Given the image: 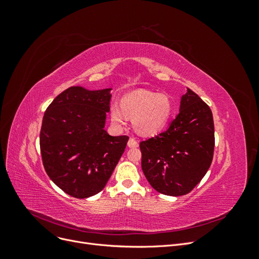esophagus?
Masks as SVG:
<instances>
[{
	"mask_svg": "<svg viewBox=\"0 0 259 259\" xmlns=\"http://www.w3.org/2000/svg\"><path fill=\"white\" fill-rule=\"evenodd\" d=\"M127 147L128 148H137L138 147V143L135 138H130L128 143H127Z\"/></svg>",
	"mask_w": 259,
	"mask_h": 259,
	"instance_id": "obj_1",
	"label": "esophagus"
}]
</instances>
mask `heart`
<instances>
[{
	"label": "heart",
	"mask_w": 259,
	"mask_h": 259,
	"mask_svg": "<svg viewBox=\"0 0 259 259\" xmlns=\"http://www.w3.org/2000/svg\"><path fill=\"white\" fill-rule=\"evenodd\" d=\"M173 113V101L167 95L146 90H138L125 95L121 108L111 107V120L116 125L126 123V116L133 117V126L143 136L155 135L165 127Z\"/></svg>",
	"instance_id": "heart-1"
}]
</instances>
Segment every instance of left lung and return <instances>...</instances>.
<instances>
[{
  "label": "left lung",
  "instance_id": "1",
  "mask_svg": "<svg viewBox=\"0 0 259 259\" xmlns=\"http://www.w3.org/2000/svg\"><path fill=\"white\" fill-rule=\"evenodd\" d=\"M213 114L187 89L166 131L140 142L142 168L153 189L171 197L189 193L208 170L214 154Z\"/></svg>",
  "mask_w": 259,
  "mask_h": 259
}]
</instances>
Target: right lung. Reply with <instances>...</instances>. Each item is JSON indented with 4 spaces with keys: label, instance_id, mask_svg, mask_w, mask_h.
Returning <instances> with one entry per match:
<instances>
[{
    "label": "right lung",
    "instance_id": "add662e5",
    "mask_svg": "<svg viewBox=\"0 0 259 259\" xmlns=\"http://www.w3.org/2000/svg\"><path fill=\"white\" fill-rule=\"evenodd\" d=\"M111 89L71 86L46 109L40 133L44 168L53 183L73 198L104 189L128 142L105 130Z\"/></svg>",
    "mask_w": 259,
    "mask_h": 259
}]
</instances>
